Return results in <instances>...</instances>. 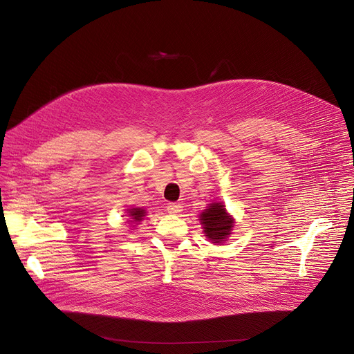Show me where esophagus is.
<instances>
[{"label":"esophagus","instance_id":"obj_1","mask_svg":"<svg viewBox=\"0 0 354 354\" xmlns=\"http://www.w3.org/2000/svg\"><path fill=\"white\" fill-rule=\"evenodd\" d=\"M167 210H168V213H171V214H178V213H180V212L183 210V207H182L179 203H169L168 207H167Z\"/></svg>","mask_w":354,"mask_h":354}]
</instances>
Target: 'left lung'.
<instances>
[{
    "label": "left lung",
    "mask_w": 354,
    "mask_h": 354,
    "mask_svg": "<svg viewBox=\"0 0 354 354\" xmlns=\"http://www.w3.org/2000/svg\"><path fill=\"white\" fill-rule=\"evenodd\" d=\"M201 224H203L206 236L214 242H220L230 235V231L234 225L232 218L227 214L223 203H213L207 210L200 216Z\"/></svg>",
    "instance_id": "1"
}]
</instances>
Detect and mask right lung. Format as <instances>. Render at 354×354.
Returning <instances> with one entry per match:
<instances>
[{"label":"right lung","mask_w":354,"mask_h":354,"mask_svg":"<svg viewBox=\"0 0 354 354\" xmlns=\"http://www.w3.org/2000/svg\"><path fill=\"white\" fill-rule=\"evenodd\" d=\"M144 216H145V210H142V209H130L129 210V217H131L133 221H141Z\"/></svg>","instance_id":"1"}]
</instances>
